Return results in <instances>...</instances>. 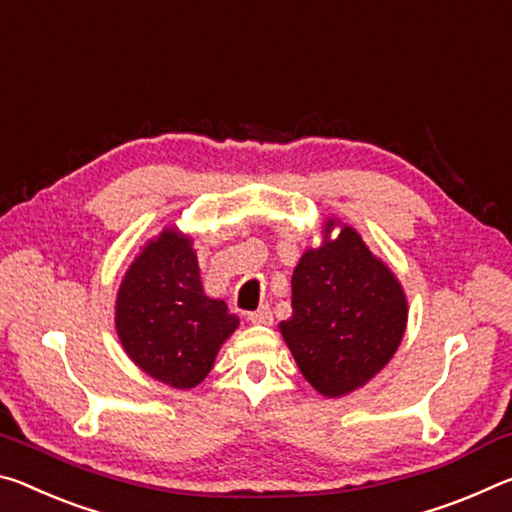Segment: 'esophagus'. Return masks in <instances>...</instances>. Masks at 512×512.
<instances>
[{
  "instance_id": "34e87169",
  "label": "esophagus",
  "mask_w": 512,
  "mask_h": 512,
  "mask_svg": "<svg viewBox=\"0 0 512 512\" xmlns=\"http://www.w3.org/2000/svg\"><path fill=\"white\" fill-rule=\"evenodd\" d=\"M249 320L254 324H272L274 317H272V308L270 306H261L256 308V311L249 313Z\"/></svg>"
}]
</instances>
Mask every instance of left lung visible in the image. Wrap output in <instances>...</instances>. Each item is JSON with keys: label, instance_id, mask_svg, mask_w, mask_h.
Here are the masks:
<instances>
[{"label": "left lung", "instance_id": "left-lung-1", "mask_svg": "<svg viewBox=\"0 0 512 512\" xmlns=\"http://www.w3.org/2000/svg\"><path fill=\"white\" fill-rule=\"evenodd\" d=\"M404 290L354 229L301 256L281 333L317 392L340 397L383 370L406 331Z\"/></svg>", "mask_w": 512, "mask_h": 512}]
</instances>
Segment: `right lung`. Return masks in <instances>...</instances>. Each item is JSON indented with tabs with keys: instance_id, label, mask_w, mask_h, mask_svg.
<instances>
[{
	"instance_id": "right-lung-1",
	"label": "right lung",
	"mask_w": 512,
	"mask_h": 512,
	"mask_svg": "<svg viewBox=\"0 0 512 512\" xmlns=\"http://www.w3.org/2000/svg\"><path fill=\"white\" fill-rule=\"evenodd\" d=\"M238 315L204 295L190 238L167 229L136 258L117 295L115 326L142 372L172 388H195Z\"/></svg>"
}]
</instances>
